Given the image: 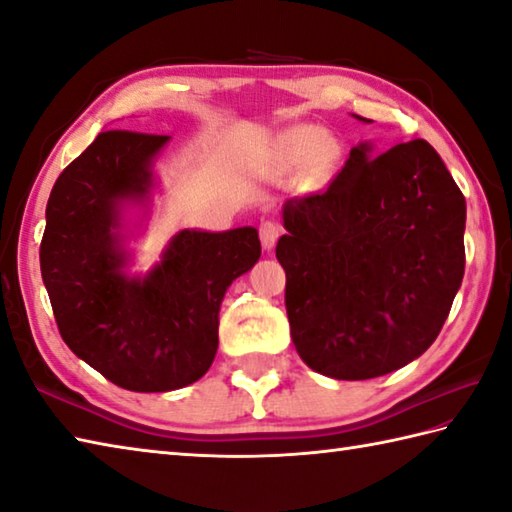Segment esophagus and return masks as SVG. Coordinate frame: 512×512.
I'll return each mask as SVG.
<instances>
[{
  "label": "esophagus",
  "mask_w": 512,
  "mask_h": 512,
  "mask_svg": "<svg viewBox=\"0 0 512 512\" xmlns=\"http://www.w3.org/2000/svg\"><path fill=\"white\" fill-rule=\"evenodd\" d=\"M282 233H284V228L277 222H270V219L259 224V239H262V246L268 250L277 244V239L282 237Z\"/></svg>",
  "instance_id": "34e87169"
}]
</instances>
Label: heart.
<instances>
[{
  "label": "heart",
  "instance_id": "heart-1",
  "mask_svg": "<svg viewBox=\"0 0 512 512\" xmlns=\"http://www.w3.org/2000/svg\"><path fill=\"white\" fill-rule=\"evenodd\" d=\"M286 157L293 164H313L315 159L322 168L333 166L339 157V146L335 142H328L324 130L313 126H299L293 128L284 137Z\"/></svg>",
  "mask_w": 512,
  "mask_h": 512
}]
</instances>
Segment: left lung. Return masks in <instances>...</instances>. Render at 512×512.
Segmentation results:
<instances>
[{"label": "left lung", "mask_w": 512, "mask_h": 512, "mask_svg": "<svg viewBox=\"0 0 512 512\" xmlns=\"http://www.w3.org/2000/svg\"><path fill=\"white\" fill-rule=\"evenodd\" d=\"M277 259L299 357L373 379L435 342L462 286L466 199L426 139L350 150L326 190L288 199Z\"/></svg>", "instance_id": "8db88e82"}]
</instances>
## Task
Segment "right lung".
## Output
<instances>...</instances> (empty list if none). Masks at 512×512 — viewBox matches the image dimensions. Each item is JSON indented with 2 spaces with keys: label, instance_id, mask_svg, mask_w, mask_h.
<instances>
[{
  "label": "right lung",
  "instance_id": "add662e5",
  "mask_svg": "<svg viewBox=\"0 0 512 512\" xmlns=\"http://www.w3.org/2000/svg\"><path fill=\"white\" fill-rule=\"evenodd\" d=\"M168 135L106 130L50 190L39 266L59 335L108 382L166 393L197 382L217 353L219 304L262 255L255 228L182 230L144 279L122 273V199L150 188Z\"/></svg>",
  "mask_w": 512,
  "mask_h": 512
}]
</instances>
